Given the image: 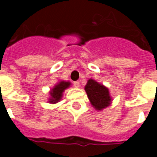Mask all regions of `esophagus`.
<instances>
[{
  "instance_id": "esophagus-1",
  "label": "esophagus",
  "mask_w": 157,
  "mask_h": 157,
  "mask_svg": "<svg viewBox=\"0 0 157 157\" xmlns=\"http://www.w3.org/2000/svg\"><path fill=\"white\" fill-rule=\"evenodd\" d=\"M73 85L75 87H79L80 86V82H73Z\"/></svg>"
}]
</instances>
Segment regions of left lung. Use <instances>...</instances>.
<instances>
[{"label": "left lung", "instance_id": "8db88e82", "mask_svg": "<svg viewBox=\"0 0 157 157\" xmlns=\"http://www.w3.org/2000/svg\"><path fill=\"white\" fill-rule=\"evenodd\" d=\"M85 90L92 105L97 110H102L109 106L111 98L109 95V89L103 85L90 79L86 85Z\"/></svg>", "mask_w": 157, "mask_h": 157}]
</instances>
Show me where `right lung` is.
I'll list each match as a JSON object with an SVG mask.
<instances>
[{
	"label": "right lung",
	"mask_w": 157,
	"mask_h": 157,
	"mask_svg": "<svg viewBox=\"0 0 157 157\" xmlns=\"http://www.w3.org/2000/svg\"><path fill=\"white\" fill-rule=\"evenodd\" d=\"M70 85H71L70 82H60L59 83H58L54 88L52 89L51 92H50L51 98L49 99V102H51V103H56L58 101H59L60 98H61L63 92L67 87H69Z\"/></svg>",
	"instance_id": "obj_1"
}]
</instances>
